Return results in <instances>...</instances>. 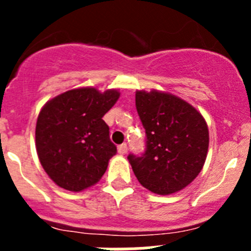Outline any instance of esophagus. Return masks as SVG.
I'll use <instances>...</instances> for the list:
<instances>
[{
  "label": "esophagus",
  "instance_id": "esophagus-1",
  "mask_svg": "<svg viewBox=\"0 0 251 251\" xmlns=\"http://www.w3.org/2000/svg\"><path fill=\"white\" fill-rule=\"evenodd\" d=\"M118 152L121 153V154H126V153L128 152V147L126 143H123V145L118 146Z\"/></svg>",
  "mask_w": 251,
  "mask_h": 251
}]
</instances>
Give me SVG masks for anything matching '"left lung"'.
Here are the masks:
<instances>
[{"instance_id": "left-lung-1", "label": "left lung", "mask_w": 251, "mask_h": 251, "mask_svg": "<svg viewBox=\"0 0 251 251\" xmlns=\"http://www.w3.org/2000/svg\"><path fill=\"white\" fill-rule=\"evenodd\" d=\"M146 129V151L128 159L143 187L158 195L185 188L200 174L208 150L207 124L200 112L178 97L157 90L136 93Z\"/></svg>"}]
</instances>
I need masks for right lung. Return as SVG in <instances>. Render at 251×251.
Instances as JSON below:
<instances>
[{
    "label": "right lung",
    "instance_id": "right-lung-1",
    "mask_svg": "<svg viewBox=\"0 0 251 251\" xmlns=\"http://www.w3.org/2000/svg\"><path fill=\"white\" fill-rule=\"evenodd\" d=\"M115 89L79 88L57 95L37 117L36 151L46 174L60 187L81 191L98 182L117 147L103 117L118 100Z\"/></svg>",
    "mask_w": 251,
    "mask_h": 251
}]
</instances>
